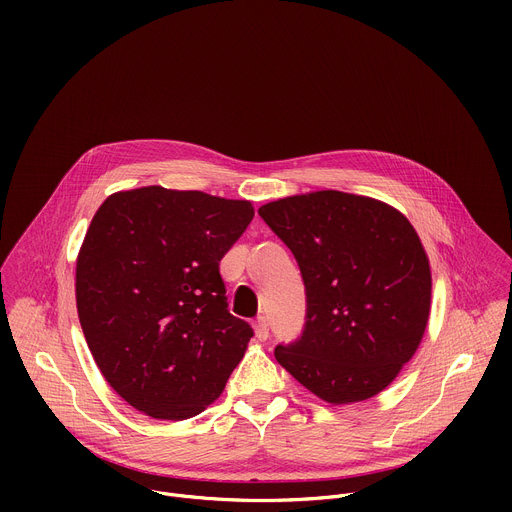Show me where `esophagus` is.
I'll return each mask as SVG.
<instances>
[{"label": "esophagus", "instance_id": "obj_1", "mask_svg": "<svg viewBox=\"0 0 512 512\" xmlns=\"http://www.w3.org/2000/svg\"><path fill=\"white\" fill-rule=\"evenodd\" d=\"M253 330H255V338L257 340H267L269 338V324H267V318L259 316L255 322H253Z\"/></svg>", "mask_w": 512, "mask_h": 512}]
</instances>
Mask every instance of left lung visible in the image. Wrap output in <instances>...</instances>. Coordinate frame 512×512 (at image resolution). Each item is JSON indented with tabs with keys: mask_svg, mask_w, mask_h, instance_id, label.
Segmentation results:
<instances>
[{
	"mask_svg": "<svg viewBox=\"0 0 512 512\" xmlns=\"http://www.w3.org/2000/svg\"><path fill=\"white\" fill-rule=\"evenodd\" d=\"M259 214L306 285L304 332L275 348L277 362L332 405L379 395L429 320L431 269L413 225L387 202L338 190L279 198Z\"/></svg>",
	"mask_w": 512,
	"mask_h": 512,
	"instance_id": "obj_1",
	"label": "left lung"
}]
</instances>
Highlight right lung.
<instances>
[{"label":"right lung","mask_w":512,"mask_h":512,"mask_svg":"<svg viewBox=\"0 0 512 512\" xmlns=\"http://www.w3.org/2000/svg\"><path fill=\"white\" fill-rule=\"evenodd\" d=\"M249 200L143 186L111 194L77 257V310L99 371L137 411L182 421L221 397L253 336L218 263Z\"/></svg>","instance_id":"right-lung-1"}]
</instances>
